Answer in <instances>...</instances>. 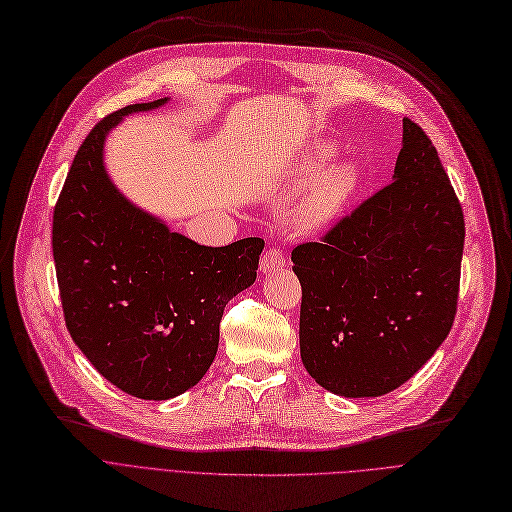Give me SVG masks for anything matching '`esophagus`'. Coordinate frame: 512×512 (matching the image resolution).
Listing matches in <instances>:
<instances>
[{
  "mask_svg": "<svg viewBox=\"0 0 512 512\" xmlns=\"http://www.w3.org/2000/svg\"><path fill=\"white\" fill-rule=\"evenodd\" d=\"M285 266V256H283V250L281 248H269L264 252L262 260H260V271L264 275H271V273H277L281 271Z\"/></svg>",
  "mask_w": 512,
  "mask_h": 512,
  "instance_id": "1",
  "label": "esophagus"
}]
</instances>
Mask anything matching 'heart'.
Masks as SVG:
<instances>
[{
  "mask_svg": "<svg viewBox=\"0 0 512 512\" xmlns=\"http://www.w3.org/2000/svg\"><path fill=\"white\" fill-rule=\"evenodd\" d=\"M335 154V145L321 143L304 158V173H314ZM360 168L352 162L333 166L316 177L296 208L294 223L304 233H316L335 223L360 185Z\"/></svg>",
  "mask_w": 512,
  "mask_h": 512,
  "instance_id": "heart-1",
  "label": "heart"
}]
</instances>
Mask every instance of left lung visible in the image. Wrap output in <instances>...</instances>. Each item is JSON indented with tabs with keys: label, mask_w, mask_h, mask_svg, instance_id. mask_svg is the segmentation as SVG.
I'll use <instances>...</instances> for the list:
<instances>
[{
	"label": "left lung",
	"mask_w": 512,
	"mask_h": 512,
	"mask_svg": "<svg viewBox=\"0 0 512 512\" xmlns=\"http://www.w3.org/2000/svg\"><path fill=\"white\" fill-rule=\"evenodd\" d=\"M402 127L394 181L291 250L302 362L337 396L394 392L456 316L465 216L427 133L410 118Z\"/></svg>",
	"instance_id": "8db88e82"
}]
</instances>
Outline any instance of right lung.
<instances>
[{"instance_id":"right-lung-1","label":"right lung","mask_w":512,"mask_h":512,"mask_svg":"<svg viewBox=\"0 0 512 512\" xmlns=\"http://www.w3.org/2000/svg\"><path fill=\"white\" fill-rule=\"evenodd\" d=\"M108 114L81 143L54 208L52 246L64 321L87 360L141 400L196 385L216 356L227 302L256 281L264 239L208 248L133 206L104 168Z\"/></svg>"}]
</instances>
